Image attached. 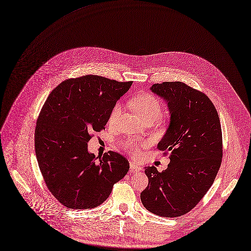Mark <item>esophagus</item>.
<instances>
[{
    "mask_svg": "<svg viewBox=\"0 0 251 251\" xmlns=\"http://www.w3.org/2000/svg\"><path fill=\"white\" fill-rule=\"evenodd\" d=\"M129 168H130V172H138L141 170V167H139L137 164L134 163H130L129 164Z\"/></svg>",
    "mask_w": 251,
    "mask_h": 251,
    "instance_id": "obj_1",
    "label": "esophagus"
}]
</instances>
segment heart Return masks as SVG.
<instances>
[{"mask_svg": "<svg viewBox=\"0 0 251 251\" xmlns=\"http://www.w3.org/2000/svg\"><path fill=\"white\" fill-rule=\"evenodd\" d=\"M130 105L132 109L138 114V116L144 121L146 119H158L159 116L161 115L162 112V105L159 99H157L155 96L147 93L139 94L135 96L131 102ZM122 112V108L120 104H116L114 108L112 109V112L109 117V123L110 124H115ZM125 148L132 155V156H138L141 151L140 143L133 141V140H128L125 142L124 144Z\"/></svg>", "mask_w": 251, "mask_h": 251, "instance_id": "obj_1", "label": "heart"}]
</instances>
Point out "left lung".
I'll return each mask as SVG.
<instances>
[{
  "label": "left lung",
  "mask_w": 251,
  "mask_h": 251,
  "mask_svg": "<svg viewBox=\"0 0 251 251\" xmlns=\"http://www.w3.org/2000/svg\"><path fill=\"white\" fill-rule=\"evenodd\" d=\"M151 91L167 103L170 121L158 149L169 153L167 169L145 167L149 179L143 205L162 217L194 208L214 182L222 161V131L217 111L202 92L181 82H165Z\"/></svg>",
  "instance_id": "left-lung-1"
}]
</instances>
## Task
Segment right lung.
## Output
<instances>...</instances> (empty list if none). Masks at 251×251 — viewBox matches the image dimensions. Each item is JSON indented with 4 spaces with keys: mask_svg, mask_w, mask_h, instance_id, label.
Masks as SVG:
<instances>
[{
    "mask_svg": "<svg viewBox=\"0 0 251 251\" xmlns=\"http://www.w3.org/2000/svg\"><path fill=\"white\" fill-rule=\"evenodd\" d=\"M132 82L87 75L57 85L48 96L35 129V151L44 180L54 198L72 209L100 205L129 169L116 152L95 158L90 133L104 129L117 101Z\"/></svg>",
    "mask_w": 251,
    "mask_h": 251,
    "instance_id": "obj_1",
    "label": "right lung"
}]
</instances>
